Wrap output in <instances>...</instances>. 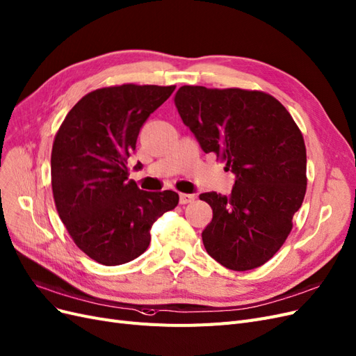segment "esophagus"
I'll return each instance as SVG.
<instances>
[{"label": "esophagus", "mask_w": 356, "mask_h": 356, "mask_svg": "<svg viewBox=\"0 0 356 356\" xmlns=\"http://www.w3.org/2000/svg\"><path fill=\"white\" fill-rule=\"evenodd\" d=\"M194 199H195V195H193V194H186V193L179 194V203L181 204H188V203L194 202Z\"/></svg>", "instance_id": "34e87169"}]
</instances>
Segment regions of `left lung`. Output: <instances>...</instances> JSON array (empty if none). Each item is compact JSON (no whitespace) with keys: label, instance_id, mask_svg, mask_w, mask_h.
I'll return each instance as SVG.
<instances>
[{"label":"left lung","instance_id":"1","mask_svg":"<svg viewBox=\"0 0 356 356\" xmlns=\"http://www.w3.org/2000/svg\"><path fill=\"white\" fill-rule=\"evenodd\" d=\"M174 102L203 152L236 174L229 195L200 194L213 211L202 232L206 252L232 271L264 265L284 244L305 199L306 149L299 127L264 91L184 85Z\"/></svg>","mask_w":356,"mask_h":356}]
</instances>
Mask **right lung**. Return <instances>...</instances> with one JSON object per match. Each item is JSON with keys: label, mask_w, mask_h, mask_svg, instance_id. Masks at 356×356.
<instances>
[{"label": "right lung", "mask_w": 356, "mask_h": 356, "mask_svg": "<svg viewBox=\"0 0 356 356\" xmlns=\"http://www.w3.org/2000/svg\"><path fill=\"white\" fill-rule=\"evenodd\" d=\"M175 85H112L83 95L60 125L51 150L56 209L76 246L106 266L127 264L150 244L154 220L179 195L144 191L127 161L141 127Z\"/></svg>", "instance_id": "add662e5"}]
</instances>
